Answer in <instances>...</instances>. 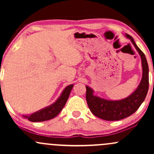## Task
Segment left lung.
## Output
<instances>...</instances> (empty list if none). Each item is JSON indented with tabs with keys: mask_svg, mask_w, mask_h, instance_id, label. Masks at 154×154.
Masks as SVG:
<instances>
[{
	"mask_svg": "<svg viewBox=\"0 0 154 154\" xmlns=\"http://www.w3.org/2000/svg\"><path fill=\"white\" fill-rule=\"evenodd\" d=\"M125 37L131 40L140 56L142 62V79L135 91L127 98L112 100L96 96L91 88L85 86L86 100L90 110L97 117L106 121H117L134 114L144 101L148 91V65L145 54L137 47L133 38L130 35L126 34Z\"/></svg>",
	"mask_w": 154,
	"mask_h": 154,
	"instance_id": "8db88e82",
	"label": "left lung"
}]
</instances>
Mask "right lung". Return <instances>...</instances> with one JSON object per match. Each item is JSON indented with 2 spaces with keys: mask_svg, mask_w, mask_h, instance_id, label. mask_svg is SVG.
Wrapping results in <instances>:
<instances>
[{
  "mask_svg": "<svg viewBox=\"0 0 154 154\" xmlns=\"http://www.w3.org/2000/svg\"><path fill=\"white\" fill-rule=\"evenodd\" d=\"M74 85H69L66 86L63 89V91L58 99L48 106L43 108L36 112L33 113L30 115H22L24 118H26L28 120L33 122H38L47 121V120L51 119L56 117L58 114L61 112L63 108L64 107L69 96L70 92H71Z\"/></svg>",
  "mask_w": 154,
  "mask_h": 154,
  "instance_id": "1",
  "label": "right lung"
}]
</instances>
